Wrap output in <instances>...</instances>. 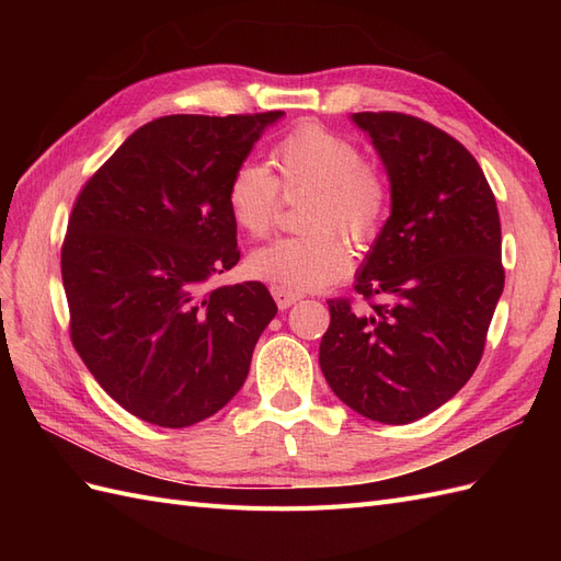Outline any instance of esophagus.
Returning <instances> with one entry per match:
<instances>
[{
    "mask_svg": "<svg viewBox=\"0 0 561 561\" xmlns=\"http://www.w3.org/2000/svg\"><path fill=\"white\" fill-rule=\"evenodd\" d=\"M271 295H274L278 309H290L295 301L301 299V293L290 290V287H283V285H271Z\"/></svg>",
    "mask_w": 561,
    "mask_h": 561,
    "instance_id": "1",
    "label": "esophagus"
}]
</instances>
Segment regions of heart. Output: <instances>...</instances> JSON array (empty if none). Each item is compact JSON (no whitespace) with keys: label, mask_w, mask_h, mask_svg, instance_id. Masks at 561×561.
Instances as JSON below:
<instances>
[{"label":"heart","mask_w":561,"mask_h":561,"mask_svg":"<svg viewBox=\"0 0 561 561\" xmlns=\"http://www.w3.org/2000/svg\"><path fill=\"white\" fill-rule=\"evenodd\" d=\"M276 175L260 161H243L227 182V206L233 225L252 239L274 227L280 192L287 201L309 196L304 206V236H285L254 250L248 274L290 287L316 290L344 278L351 268L353 241H367L381 227L388 186L377 168L344 135L318 124H304L276 145Z\"/></svg>","instance_id":"obj_1"}]
</instances>
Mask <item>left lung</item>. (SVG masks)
Segmentation results:
<instances>
[{
	"mask_svg": "<svg viewBox=\"0 0 561 561\" xmlns=\"http://www.w3.org/2000/svg\"><path fill=\"white\" fill-rule=\"evenodd\" d=\"M353 122L386 165L390 217L353 285L369 309L328 299L318 360L351 410L402 426L454 398L482 360L505 283L501 219L480 163L449 133L402 112Z\"/></svg>",
	"mask_w": 561,
	"mask_h": 561,
	"instance_id": "1",
	"label": "left lung"
}]
</instances>
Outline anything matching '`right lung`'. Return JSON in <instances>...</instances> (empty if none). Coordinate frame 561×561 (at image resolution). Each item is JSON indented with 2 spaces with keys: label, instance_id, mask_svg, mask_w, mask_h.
<instances>
[{
  "label": "right lung",
  "instance_id": "right-lung-1",
  "mask_svg": "<svg viewBox=\"0 0 561 561\" xmlns=\"http://www.w3.org/2000/svg\"><path fill=\"white\" fill-rule=\"evenodd\" d=\"M280 116L154 118L75 201L60 250L72 344L105 393L154 426L222 410L278 311L260 280L210 283L241 260L227 182Z\"/></svg>",
  "mask_w": 561,
  "mask_h": 561
}]
</instances>
